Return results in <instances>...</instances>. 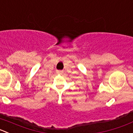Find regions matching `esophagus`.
Listing matches in <instances>:
<instances>
[{
    "label": "esophagus",
    "mask_w": 133,
    "mask_h": 133,
    "mask_svg": "<svg viewBox=\"0 0 133 133\" xmlns=\"http://www.w3.org/2000/svg\"><path fill=\"white\" fill-rule=\"evenodd\" d=\"M56 73L58 74H62L63 73H64V71H63L62 70H57Z\"/></svg>",
    "instance_id": "esophagus-1"
}]
</instances>
